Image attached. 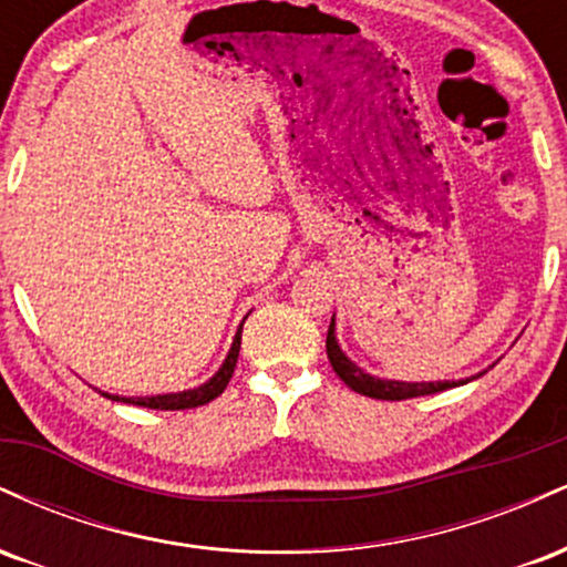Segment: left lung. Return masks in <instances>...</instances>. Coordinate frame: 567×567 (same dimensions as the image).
<instances>
[{"label":"left lung","mask_w":567,"mask_h":567,"mask_svg":"<svg viewBox=\"0 0 567 567\" xmlns=\"http://www.w3.org/2000/svg\"><path fill=\"white\" fill-rule=\"evenodd\" d=\"M324 347H328V360H330V365H333L338 379L347 383L349 389H354L357 394L373 396V400H410V396L437 394V392H445V389H451V386H458V383H466V381L410 383V381L375 379V375H370L362 368H357L354 362H351L349 357L343 354L341 347H338V341H336V317L330 320L328 341H324Z\"/></svg>","instance_id":"left-lung-1"}]
</instances>
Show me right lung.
Segmentation results:
<instances>
[{
	"label": "right lung",
	"instance_id": "add662e5",
	"mask_svg": "<svg viewBox=\"0 0 567 567\" xmlns=\"http://www.w3.org/2000/svg\"><path fill=\"white\" fill-rule=\"evenodd\" d=\"M239 341H243V328H239L237 336H234L229 354H226L224 365L218 368V373L197 389H188V392H175V394H154V396H116V394H103V396H109V400H116V402H130V405L152 408V410H188V408L207 405V402L216 400V396L226 389V383H229L234 368H237Z\"/></svg>",
	"mask_w": 567,
	"mask_h": 567
}]
</instances>
